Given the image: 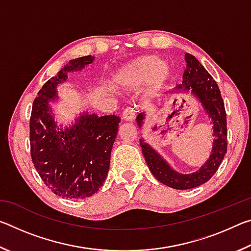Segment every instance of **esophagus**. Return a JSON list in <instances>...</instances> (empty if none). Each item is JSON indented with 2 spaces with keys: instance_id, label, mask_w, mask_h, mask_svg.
Returning <instances> with one entry per match:
<instances>
[{
  "instance_id": "34e87169",
  "label": "esophagus",
  "mask_w": 251,
  "mask_h": 251,
  "mask_svg": "<svg viewBox=\"0 0 251 251\" xmlns=\"http://www.w3.org/2000/svg\"><path fill=\"white\" fill-rule=\"evenodd\" d=\"M135 116H136V108L135 107H127L124 110V113H123V120L127 121V122L134 121Z\"/></svg>"
}]
</instances>
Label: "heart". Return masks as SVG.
<instances>
[{
	"label": "heart",
	"mask_w": 251,
	"mask_h": 251,
	"mask_svg": "<svg viewBox=\"0 0 251 251\" xmlns=\"http://www.w3.org/2000/svg\"><path fill=\"white\" fill-rule=\"evenodd\" d=\"M169 75L166 63L158 61L155 56H142L134 59L118 72L116 82L121 87L137 88L146 82L151 87H160Z\"/></svg>",
	"instance_id": "1"
}]
</instances>
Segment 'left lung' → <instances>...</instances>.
<instances>
[{
  "label": "left lung",
  "instance_id": "left-lung-1",
  "mask_svg": "<svg viewBox=\"0 0 251 251\" xmlns=\"http://www.w3.org/2000/svg\"><path fill=\"white\" fill-rule=\"evenodd\" d=\"M185 61L187 66L182 75V83L178 84L175 90L171 91V93L190 91L197 97L203 109L206 110L208 117L210 118L214 125L212 136L215 137L209 158L197 172L192 174H179L174 171L167 164V161L163 159V157L155 150H152L144 139H141L143 155L152 175L161 184L175 189H190L205 184L218 171L224 156L227 152L226 110H225V104L218 85L194 55L186 53ZM144 118H145L144 113L138 114L136 118L139 127H142Z\"/></svg>",
  "mask_w": 251,
  "mask_h": 251
}]
</instances>
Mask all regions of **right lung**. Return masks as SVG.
Masks as SVG:
<instances>
[{"label": "right lung", "mask_w": 251, "mask_h": 251, "mask_svg": "<svg viewBox=\"0 0 251 251\" xmlns=\"http://www.w3.org/2000/svg\"><path fill=\"white\" fill-rule=\"evenodd\" d=\"M94 61L87 55L71 59L46 82L33 101L29 142L34 167L44 184L66 199H83L99 192L107 176L113 144L121 118L84 113L71 127L62 129L54 120L50 101L58 99L56 87L67 74Z\"/></svg>", "instance_id": "right-lung-1"}]
</instances>
